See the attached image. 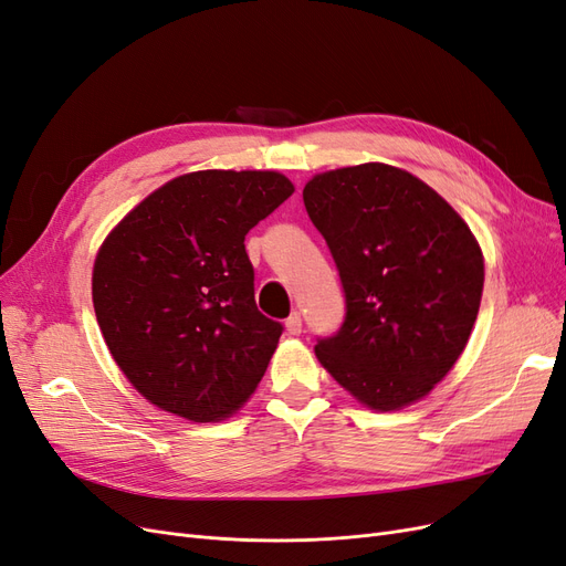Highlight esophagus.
<instances>
[{
	"label": "esophagus",
	"instance_id": "esophagus-1",
	"mask_svg": "<svg viewBox=\"0 0 566 566\" xmlns=\"http://www.w3.org/2000/svg\"><path fill=\"white\" fill-rule=\"evenodd\" d=\"M285 331H287V335H300L302 333V316L297 312H293L285 318Z\"/></svg>",
	"mask_w": 566,
	"mask_h": 566
}]
</instances>
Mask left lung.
Here are the masks:
<instances>
[{
	"mask_svg": "<svg viewBox=\"0 0 566 566\" xmlns=\"http://www.w3.org/2000/svg\"><path fill=\"white\" fill-rule=\"evenodd\" d=\"M304 208L347 297L321 366L378 413L424 399L455 366L479 314L484 254L468 221L401 167L364 163L306 181Z\"/></svg>",
	"mask_w": 566,
	"mask_h": 566,
	"instance_id": "8db88e82",
	"label": "left lung"
}]
</instances>
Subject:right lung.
Returning a JSON list of instances; mask_svg holds the SVG:
<instances>
[{"instance_id":"add662e5","label":"right lung","mask_w":566,"mask_h":566,"mask_svg":"<svg viewBox=\"0 0 566 566\" xmlns=\"http://www.w3.org/2000/svg\"><path fill=\"white\" fill-rule=\"evenodd\" d=\"M293 193L271 169H200L156 188L101 243L98 328L146 401L191 422L250 401L283 328L256 312L245 235Z\"/></svg>"}]
</instances>
